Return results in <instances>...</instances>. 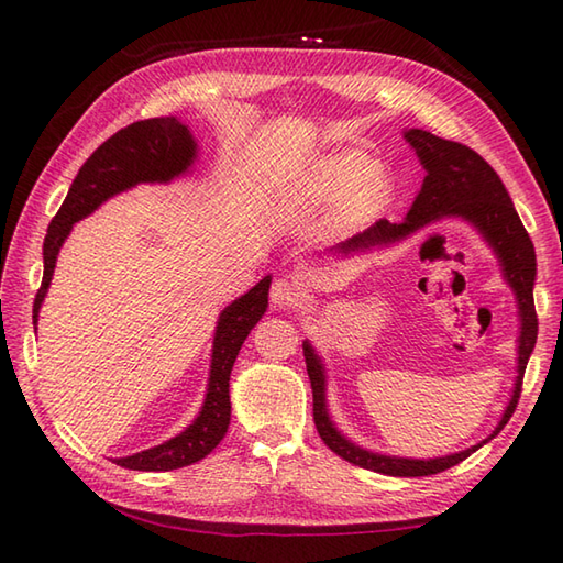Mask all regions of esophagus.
<instances>
[{
    "instance_id": "obj_1",
    "label": "esophagus",
    "mask_w": 563,
    "mask_h": 563,
    "mask_svg": "<svg viewBox=\"0 0 563 563\" xmlns=\"http://www.w3.org/2000/svg\"><path fill=\"white\" fill-rule=\"evenodd\" d=\"M300 297H302V290H300V285H297L295 280L278 278V280L273 283L271 302L275 307H292V305L300 302Z\"/></svg>"
}]
</instances>
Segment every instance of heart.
Instances as JSON below:
<instances>
[{
	"label": "heart",
	"instance_id": "b5f03b06",
	"mask_svg": "<svg viewBox=\"0 0 563 563\" xmlns=\"http://www.w3.org/2000/svg\"><path fill=\"white\" fill-rule=\"evenodd\" d=\"M307 196L314 202L341 198V220L363 222L385 202L387 176L377 166H369L361 152H336L321 159L309 174Z\"/></svg>",
	"mask_w": 563,
	"mask_h": 563
}]
</instances>
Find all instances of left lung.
I'll return each mask as SVG.
<instances>
[{
    "label": "left lung",
    "mask_w": 563,
    "mask_h": 563,
    "mask_svg": "<svg viewBox=\"0 0 563 563\" xmlns=\"http://www.w3.org/2000/svg\"><path fill=\"white\" fill-rule=\"evenodd\" d=\"M406 140H409V145L416 150L418 159H421V164L428 172L423 178L421 194L416 196L409 214H406L404 222H389L382 218L373 227H367L365 232L349 239L341 249L355 251V249H367L375 244L397 242V239L409 236L411 232L421 230L423 224L433 222L438 218H445V214H457V218H464L486 236V242L492 244L498 254L500 266H504L506 280L510 283V288L516 290L520 321H522L516 389H512V399L508 404L504 418H500L498 428L494 430L492 438H496L500 430H504V426L510 421L512 411H516L520 391H522L525 367H528L530 353L537 341V312H534V297H532L537 263H534L532 239L528 232H525L518 212L512 208L506 186L500 184L498 174L488 166V162L482 157V154H476L466 145H460V142L430 135L426 130H409V133H406ZM305 363H307L309 382H312V397H314L312 411H314V426H317L319 438L324 440V445L331 452H336L345 462L363 466V470L389 474V476H430V474L445 472L454 464H460L486 442L484 440L470 450L448 454V457H435V460H404V457H387V454L367 452L363 448L353 445L351 440H345L339 430L333 428L327 411L324 367H321V361L314 355L312 345L309 343H305Z\"/></svg>",
    "instance_id": "obj_1"
}]
</instances>
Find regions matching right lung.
Returning <instances> with one entry per match:
<instances>
[{
    "label": "right lung",
    "instance_id": "add662e5",
    "mask_svg": "<svg viewBox=\"0 0 563 563\" xmlns=\"http://www.w3.org/2000/svg\"><path fill=\"white\" fill-rule=\"evenodd\" d=\"M196 157V142L188 128L176 118H150L137 121L123 130H118L103 145L84 162L69 194L57 214L47 227L43 242V283L33 300V327L38 321L41 302L53 280L57 251L67 239L71 224L87 218L97 210L106 198L142 181H169V178L184 174ZM271 275L258 280L256 288L239 297L224 309L218 321V333L212 343V365L206 404L198 418L181 435L166 440L145 452L130 454V457L115 460L125 470L137 472H169L178 466H188L206 457L220 445L227 428H230V373L242 349L249 331L258 324L268 305Z\"/></svg>",
    "mask_w": 563,
    "mask_h": 563
}]
</instances>
